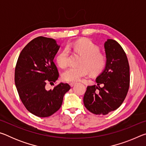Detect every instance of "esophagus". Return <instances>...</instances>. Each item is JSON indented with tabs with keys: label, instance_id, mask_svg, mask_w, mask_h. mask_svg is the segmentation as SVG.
Masks as SVG:
<instances>
[{
	"label": "esophagus",
	"instance_id": "esophagus-1",
	"mask_svg": "<svg viewBox=\"0 0 146 146\" xmlns=\"http://www.w3.org/2000/svg\"><path fill=\"white\" fill-rule=\"evenodd\" d=\"M76 84V82H71L70 83V85L71 87H73L74 86H75Z\"/></svg>",
	"mask_w": 146,
	"mask_h": 146
}]
</instances>
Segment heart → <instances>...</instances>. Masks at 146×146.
Segmentation results:
<instances>
[{
  "mask_svg": "<svg viewBox=\"0 0 146 146\" xmlns=\"http://www.w3.org/2000/svg\"><path fill=\"white\" fill-rule=\"evenodd\" d=\"M69 50H73L83 56L80 62L82 66L70 67L62 74L64 80L68 82H77L83 76H87L90 71L92 74L100 73L106 65L104 56L99 53L100 49L90 39L82 38L68 44L56 57V62L62 68L67 66Z\"/></svg>",
  "mask_w": 146,
  "mask_h": 146,
  "instance_id": "1",
  "label": "heart"
}]
</instances>
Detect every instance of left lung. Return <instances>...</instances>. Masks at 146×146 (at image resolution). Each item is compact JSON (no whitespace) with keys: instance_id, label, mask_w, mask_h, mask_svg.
<instances>
[{"instance_id":"1","label":"left lung","mask_w":146,"mask_h":146,"mask_svg":"<svg viewBox=\"0 0 146 146\" xmlns=\"http://www.w3.org/2000/svg\"><path fill=\"white\" fill-rule=\"evenodd\" d=\"M104 48V70L96 78L97 85L88 86L83 99L87 110L95 115H107L119 108L129 88V66L123 48L113 39L105 42Z\"/></svg>"}]
</instances>
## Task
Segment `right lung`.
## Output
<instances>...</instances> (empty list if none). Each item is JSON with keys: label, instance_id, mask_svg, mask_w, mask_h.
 Wrapping results in <instances>:
<instances>
[{"label": "right lung", "instance_id": "1", "mask_svg": "<svg viewBox=\"0 0 146 146\" xmlns=\"http://www.w3.org/2000/svg\"><path fill=\"white\" fill-rule=\"evenodd\" d=\"M60 48L53 38L38 36L29 42L20 53L15 71V83L26 108L39 117H48L60 108L64 95L70 90L61 82L53 90L46 85L58 78L53 59Z\"/></svg>", "mask_w": 146, "mask_h": 146}]
</instances>
